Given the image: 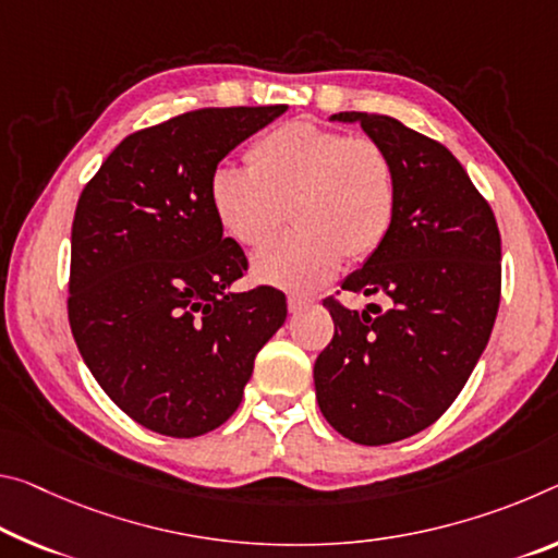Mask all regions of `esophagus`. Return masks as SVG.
<instances>
[{"label":"esophagus","instance_id":"1","mask_svg":"<svg viewBox=\"0 0 558 558\" xmlns=\"http://www.w3.org/2000/svg\"><path fill=\"white\" fill-rule=\"evenodd\" d=\"M311 305H313V300H307V298H300V295H290L288 298V311L293 313V315L303 313L305 307H311Z\"/></svg>","mask_w":558,"mask_h":558}]
</instances>
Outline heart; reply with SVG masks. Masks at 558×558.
I'll return each instance as SVG.
<instances>
[{"label":"heart","mask_w":558,"mask_h":558,"mask_svg":"<svg viewBox=\"0 0 558 558\" xmlns=\"http://www.w3.org/2000/svg\"><path fill=\"white\" fill-rule=\"evenodd\" d=\"M251 166H218L210 206L235 243L255 247L293 214L295 228L253 258V276L290 293H313L340 270L344 255L373 253L390 231L397 179L373 138H350L290 121L251 148Z\"/></svg>","instance_id":"obj_1"}]
</instances>
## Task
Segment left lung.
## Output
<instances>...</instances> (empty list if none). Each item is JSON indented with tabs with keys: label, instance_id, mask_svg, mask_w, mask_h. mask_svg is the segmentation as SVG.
<instances>
[{
	"label": "left lung",
	"instance_id": "left-lung-1",
	"mask_svg": "<svg viewBox=\"0 0 558 558\" xmlns=\"http://www.w3.org/2000/svg\"><path fill=\"white\" fill-rule=\"evenodd\" d=\"M390 156V231L342 290L385 298L387 311H348L327 298L332 342L315 360L323 417L357 445L400 441L437 422L489 342L501 295L497 220L462 163L402 121L340 111Z\"/></svg>",
	"mask_w": 558,
	"mask_h": 558
}]
</instances>
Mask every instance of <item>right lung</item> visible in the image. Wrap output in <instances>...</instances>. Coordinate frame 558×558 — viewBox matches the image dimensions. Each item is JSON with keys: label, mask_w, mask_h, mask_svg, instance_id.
<instances>
[{"label": "right lung", "mask_w": 558, "mask_h": 558, "mask_svg": "<svg viewBox=\"0 0 558 558\" xmlns=\"http://www.w3.org/2000/svg\"><path fill=\"white\" fill-rule=\"evenodd\" d=\"M288 106L201 109L136 131L76 203L69 325L131 420L201 437L238 410L258 350L286 323L276 288L233 293L247 260L210 206L218 163Z\"/></svg>", "instance_id": "obj_1"}]
</instances>
